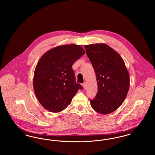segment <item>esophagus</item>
Instances as JSON below:
<instances>
[{
  "instance_id": "1",
  "label": "esophagus",
  "mask_w": 155,
  "mask_h": 155,
  "mask_svg": "<svg viewBox=\"0 0 155 155\" xmlns=\"http://www.w3.org/2000/svg\"><path fill=\"white\" fill-rule=\"evenodd\" d=\"M82 86H83V88H84V90H85V89H87V84H86L85 82H84V83L82 84Z\"/></svg>"
}]
</instances>
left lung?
Wrapping results in <instances>:
<instances>
[{
	"instance_id": "left-lung-1",
	"label": "left lung",
	"mask_w": 155,
	"mask_h": 155,
	"mask_svg": "<svg viewBox=\"0 0 155 155\" xmlns=\"http://www.w3.org/2000/svg\"><path fill=\"white\" fill-rule=\"evenodd\" d=\"M86 53L96 74L97 93L91 100L92 109L108 114L122 104L130 88V75L117 52L104 44L85 45Z\"/></svg>"
}]
</instances>
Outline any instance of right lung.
Segmentation results:
<instances>
[{"instance_id": "1", "label": "right lung", "mask_w": 155, "mask_h": 155, "mask_svg": "<svg viewBox=\"0 0 155 155\" xmlns=\"http://www.w3.org/2000/svg\"><path fill=\"white\" fill-rule=\"evenodd\" d=\"M85 53L81 45H64L46 52L35 69L33 87L38 101L46 110H64L81 85L76 83L72 66Z\"/></svg>"}]
</instances>
